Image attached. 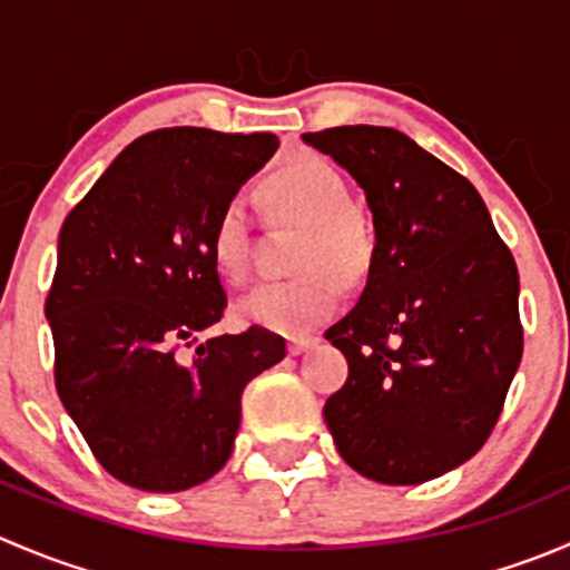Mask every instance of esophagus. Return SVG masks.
Wrapping results in <instances>:
<instances>
[{"label": "esophagus", "instance_id": "esophagus-1", "mask_svg": "<svg viewBox=\"0 0 570 570\" xmlns=\"http://www.w3.org/2000/svg\"><path fill=\"white\" fill-rule=\"evenodd\" d=\"M317 342H320L317 336H297V338H289V342H286V350H289V355H303L306 350H312Z\"/></svg>", "mask_w": 570, "mask_h": 570}]
</instances>
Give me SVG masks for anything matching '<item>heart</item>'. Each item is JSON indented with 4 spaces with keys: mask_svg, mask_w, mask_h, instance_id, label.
<instances>
[{
    "mask_svg": "<svg viewBox=\"0 0 570 570\" xmlns=\"http://www.w3.org/2000/svg\"><path fill=\"white\" fill-rule=\"evenodd\" d=\"M258 198L269 217L303 228L295 262L297 278L264 284L237 303L234 314L245 325L281 336H303L338 306V284L358 286L375 262V239L364 217L353 209L347 181L314 154L286 159L264 176ZM212 267L226 284L250 275V228L243 206L228 204L217 215L209 237Z\"/></svg>",
    "mask_w": 570,
    "mask_h": 570,
    "instance_id": "b5f03b06",
    "label": "heart"
}]
</instances>
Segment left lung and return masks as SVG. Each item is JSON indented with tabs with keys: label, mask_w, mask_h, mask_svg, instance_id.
Masks as SVG:
<instances>
[{
	"label": "left lung",
	"mask_w": 570,
	"mask_h": 570,
	"mask_svg": "<svg viewBox=\"0 0 570 570\" xmlns=\"http://www.w3.org/2000/svg\"><path fill=\"white\" fill-rule=\"evenodd\" d=\"M355 178L375 223V262L325 338L347 383L325 424L350 469L419 485L491 435L521 364L519 269L469 178L389 126L303 135Z\"/></svg>",
	"instance_id": "obj_1"
}]
</instances>
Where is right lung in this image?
Returning a JSON list of instances; mask_svg holds the SVG:
<instances>
[{
    "mask_svg": "<svg viewBox=\"0 0 570 570\" xmlns=\"http://www.w3.org/2000/svg\"><path fill=\"white\" fill-rule=\"evenodd\" d=\"M275 151L269 131H151L62 223L46 297L57 394L126 485L176 493L215 476L232 458L245 386L286 355L284 338L256 325L200 342L226 308L212 226Z\"/></svg>",
    "mask_w": 570,
    "mask_h": 570,
    "instance_id": "1",
    "label": "right lung"
}]
</instances>
